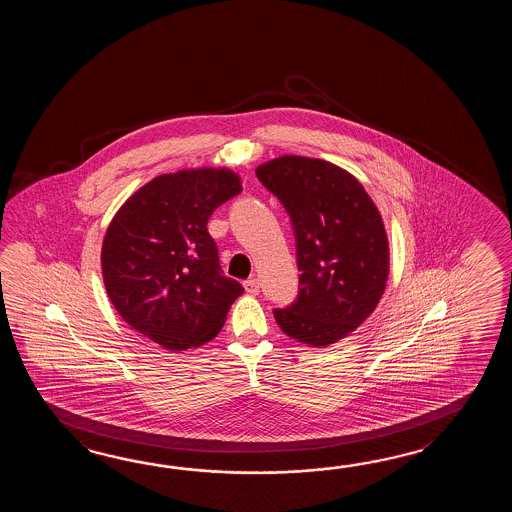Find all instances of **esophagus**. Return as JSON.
I'll use <instances>...</instances> for the list:
<instances>
[{"label": "esophagus", "instance_id": "1", "mask_svg": "<svg viewBox=\"0 0 512 512\" xmlns=\"http://www.w3.org/2000/svg\"><path fill=\"white\" fill-rule=\"evenodd\" d=\"M243 287H245V291L252 294V296H256V294L260 293V282H258L256 278H249V280H245V282H243Z\"/></svg>", "mask_w": 512, "mask_h": 512}]
</instances>
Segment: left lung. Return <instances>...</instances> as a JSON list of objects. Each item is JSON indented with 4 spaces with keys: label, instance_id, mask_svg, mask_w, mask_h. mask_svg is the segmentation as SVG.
Listing matches in <instances>:
<instances>
[{
    "label": "left lung",
    "instance_id": "8db88e82",
    "mask_svg": "<svg viewBox=\"0 0 512 512\" xmlns=\"http://www.w3.org/2000/svg\"><path fill=\"white\" fill-rule=\"evenodd\" d=\"M293 223L300 293L274 318L287 337L327 348L375 311L390 276L381 212L355 175L324 159L280 155L256 168Z\"/></svg>",
    "mask_w": 512,
    "mask_h": 512
}]
</instances>
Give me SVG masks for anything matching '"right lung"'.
<instances>
[{
  "label": "right lung",
  "instance_id": "obj_1",
  "mask_svg": "<svg viewBox=\"0 0 512 512\" xmlns=\"http://www.w3.org/2000/svg\"><path fill=\"white\" fill-rule=\"evenodd\" d=\"M240 192V175L207 166L157 175L122 203L100 265L109 300L128 326L170 351L218 335L243 287L223 276L207 223Z\"/></svg>",
  "mask_w": 512,
  "mask_h": 512
}]
</instances>
